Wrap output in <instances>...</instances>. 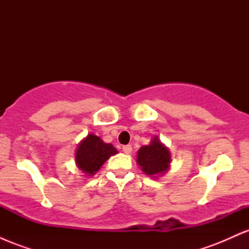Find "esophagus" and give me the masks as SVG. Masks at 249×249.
Wrapping results in <instances>:
<instances>
[{
    "mask_svg": "<svg viewBox=\"0 0 249 249\" xmlns=\"http://www.w3.org/2000/svg\"><path fill=\"white\" fill-rule=\"evenodd\" d=\"M122 148H123V152L126 154H130L131 151H132V146H131V145H124Z\"/></svg>",
    "mask_w": 249,
    "mask_h": 249,
    "instance_id": "1",
    "label": "esophagus"
}]
</instances>
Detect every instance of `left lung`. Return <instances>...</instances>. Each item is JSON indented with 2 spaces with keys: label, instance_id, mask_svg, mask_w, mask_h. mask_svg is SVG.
Returning a JSON list of instances; mask_svg holds the SVG:
<instances>
[{
  "label": "left lung",
  "instance_id": "1",
  "mask_svg": "<svg viewBox=\"0 0 249 249\" xmlns=\"http://www.w3.org/2000/svg\"><path fill=\"white\" fill-rule=\"evenodd\" d=\"M137 162L148 176L162 174L166 172L168 168L170 153L158 139H153L150 145H145L139 148Z\"/></svg>",
  "mask_w": 249,
  "mask_h": 249
}]
</instances>
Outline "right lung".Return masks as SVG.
Returning a JSON list of instances; mask_svg holds the SVG:
<instances>
[{
  "label": "right lung",
  "instance_id": "add662e5",
  "mask_svg": "<svg viewBox=\"0 0 249 249\" xmlns=\"http://www.w3.org/2000/svg\"><path fill=\"white\" fill-rule=\"evenodd\" d=\"M116 153L117 150L112 145L104 142L95 134H89L77 148V166L87 174H95L108 157Z\"/></svg>",
  "mask_w": 249,
  "mask_h": 249
}]
</instances>
